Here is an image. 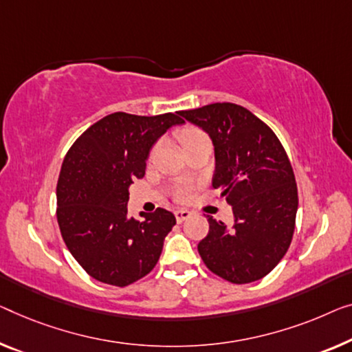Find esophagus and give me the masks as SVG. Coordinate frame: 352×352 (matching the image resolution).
<instances>
[{
  "label": "esophagus",
  "instance_id": "obj_1",
  "mask_svg": "<svg viewBox=\"0 0 352 352\" xmlns=\"http://www.w3.org/2000/svg\"><path fill=\"white\" fill-rule=\"evenodd\" d=\"M191 217V212H188V210H175V219L177 223H183L185 219H188Z\"/></svg>",
  "mask_w": 352,
  "mask_h": 352
}]
</instances>
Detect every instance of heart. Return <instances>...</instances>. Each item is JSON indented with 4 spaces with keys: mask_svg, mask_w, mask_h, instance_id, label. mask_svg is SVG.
Masks as SVG:
<instances>
[{
    "mask_svg": "<svg viewBox=\"0 0 352 352\" xmlns=\"http://www.w3.org/2000/svg\"><path fill=\"white\" fill-rule=\"evenodd\" d=\"M206 138L207 134L197 128H186L180 135L183 148H186V146L196 144L197 140L206 139ZM191 192H192V185H190V183H180V185H177L174 188V197L180 202L188 201V199L191 197Z\"/></svg>",
    "mask_w": 352,
    "mask_h": 352,
    "instance_id": "1",
    "label": "heart"
}]
</instances>
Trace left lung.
I'll return each instance as SVG.
<instances>
[{"instance_id":"obj_1","label":"left lung","mask_w":352,"mask_h":352,"mask_svg":"<svg viewBox=\"0 0 352 352\" xmlns=\"http://www.w3.org/2000/svg\"><path fill=\"white\" fill-rule=\"evenodd\" d=\"M214 145L212 186L232 206L234 226L207 217L197 245L210 272L234 285L269 275L289 248L298 206L296 177L285 146L262 120L239 104L214 102L182 110Z\"/></svg>"}]
</instances>
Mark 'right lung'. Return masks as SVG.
I'll list each match as a JSON object with an SVG mask.
<instances>
[{
    "instance_id": "add662e5",
    "label": "right lung",
    "mask_w": 352,
    "mask_h": 352,
    "mask_svg": "<svg viewBox=\"0 0 352 352\" xmlns=\"http://www.w3.org/2000/svg\"><path fill=\"white\" fill-rule=\"evenodd\" d=\"M178 115L110 113L67 150L56 183V219L67 250L94 280L124 287L155 269L175 217L156 208L144 219L129 218L128 188L145 175L156 140L185 122Z\"/></svg>"
}]
</instances>
